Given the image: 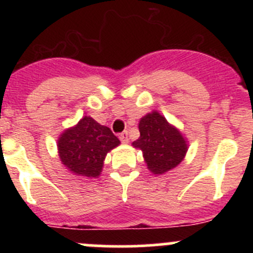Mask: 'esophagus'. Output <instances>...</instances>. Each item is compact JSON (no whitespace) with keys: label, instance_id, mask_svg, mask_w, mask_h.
Instances as JSON below:
<instances>
[{"label":"esophagus","instance_id":"34e87169","mask_svg":"<svg viewBox=\"0 0 253 253\" xmlns=\"http://www.w3.org/2000/svg\"><path fill=\"white\" fill-rule=\"evenodd\" d=\"M120 139H121V142L124 143V144H127V143H128V132H122V133L120 134Z\"/></svg>","mask_w":253,"mask_h":253}]
</instances>
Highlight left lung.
<instances>
[{
  "mask_svg": "<svg viewBox=\"0 0 253 253\" xmlns=\"http://www.w3.org/2000/svg\"><path fill=\"white\" fill-rule=\"evenodd\" d=\"M138 128L141 137L132 145L142 150L150 172L163 175L185 159L188 150L187 138L160 112H148L139 120Z\"/></svg>",
  "mask_w": 253,
  "mask_h": 253,
  "instance_id": "1",
  "label": "left lung"
}]
</instances>
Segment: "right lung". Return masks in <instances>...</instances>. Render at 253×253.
<instances>
[{
    "label": "right lung",
    "instance_id": "right-lung-1",
    "mask_svg": "<svg viewBox=\"0 0 253 253\" xmlns=\"http://www.w3.org/2000/svg\"><path fill=\"white\" fill-rule=\"evenodd\" d=\"M117 145L120 141L111 129L90 116L82 117L77 125L66 128L57 139L61 163L81 177H99L106 154Z\"/></svg>",
    "mask_w": 253,
    "mask_h": 253
}]
</instances>
